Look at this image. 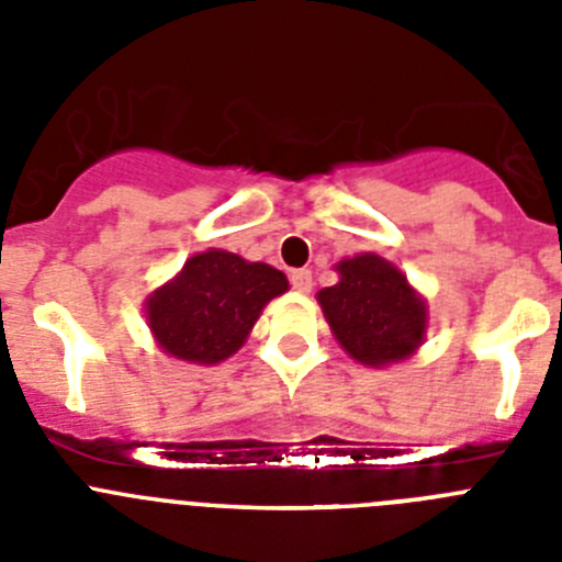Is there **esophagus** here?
<instances>
[{"mask_svg": "<svg viewBox=\"0 0 562 562\" xmlns=\"http://www.w3.org/2000/svg\"><path fill=\"white\" fill-rule=\"evenodd\" d=\"M290 281L297 292H310L312 290V270H292Z\"/></svg>", "mask_w": 562, "mask_h": 562, "instance_id": "obj_1", "label": "esophagus"}]
</instances>
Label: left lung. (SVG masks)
<instances>
[{
    "label": "left lung",
    "mask_w": 562,
    "mask_h": 562,
    "mask_svg": "<svg viewBox=\"0 0 562 562\" xmlns=\"http://www.w3.org/2000/svg\"><path fill=\"white\" fill-rule=\"evenodd\" d=\"M335 270L340 281L317 301L342 349L371 369L414 355L428 331V306L405 272L374 252L342 258Z\"/></svg>",
    "instance_id": "obj_1"
}]
</instances>
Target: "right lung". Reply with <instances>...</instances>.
<instances>
[{"label": "right lung", "mask_w": 562, "mask_h": 562, "mask_svg": "<svg viewBox=\"0 0 562 562\" xmlns=\"http://www.w3.org/2000/svg\"><path fill=\"white\" fill-rule=\"evenodd\" d=\"M286 290L290 281L276 267L227 250L196 252L148 295V329L166 355L216 366L245 346L261 310Z\"/></svg>", "instance_id": "add662e5"}]
</instances>
